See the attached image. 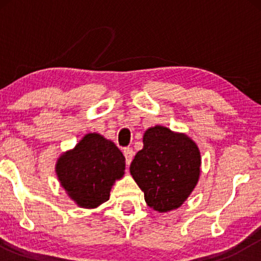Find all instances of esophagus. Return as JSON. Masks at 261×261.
<instances>
[{
	"mask_svg": "<svg viewBox=\"0 0 261 261\" xmlns=\"http://www.w3.org/2000/svg\"><path fill=\"white\" fill-rule=\"evenodd\" d=\"M123 154H124V158H126V163L129 165L132 159H133V155H134V152H133V148L132 147H126L123 149Z\"/></svg>",
	"mask_w": 261,
	"mask_h": 261,
	"instance_id": "obj_1",
	"label": "esophagus"
}]
</instances>
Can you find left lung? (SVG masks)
I'll return each mask as SVG.
<instances>
[{
	"label": "left lung",
	"mask_w": 261,
	"mask_h": 261,
	"mask_svg": "<svg viewBox=\"0 0 261 261\" xmlns=\"http://www.w3.org/2000/svg\"><path fill=\"white\" fill-rule=\"evenodd\" d=\"M201 166L198 147L190 138L169 128L146 130L144 148L135 154L130 173L156 212L177 209L197 184Z\"/></svg>",
	"instance_id": "1"
}]
</instances>
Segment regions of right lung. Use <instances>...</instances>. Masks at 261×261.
Listing matches in <instances>:
<instances>
[{"label":"right lung","mask_w":261,"mask_h":261,"mask_svg":"<svg viewBox=\"0 0 261 261\" xmlns=\"http://www.w3.org/2000/svg\"><path fill=\"white\" fill-rule=\"evenodd\" d=\"M124 156L115 144L99 134H88L57 163L62 187L83 208H95L109 199L110 189L124 173Z\"/></svg>","instance_id":"add662e5"}]
</instances>
